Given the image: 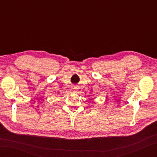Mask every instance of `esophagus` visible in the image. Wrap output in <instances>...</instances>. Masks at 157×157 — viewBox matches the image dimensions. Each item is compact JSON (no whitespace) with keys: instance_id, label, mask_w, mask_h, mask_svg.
<instances>
[{"instance_id":"1","label":"esophagus","mask_w":157,"mask_h":157,"mask_svg":"<svg viewBox=\"0 0 157 157\" xmlns=\"http://www.w3.org/2000/svg\"><path fill=\"white\" fill-rule=\"evenodd\" d=\"M73 89H76V87H75V88H73Z\"/></svg>"}]
</instances>
